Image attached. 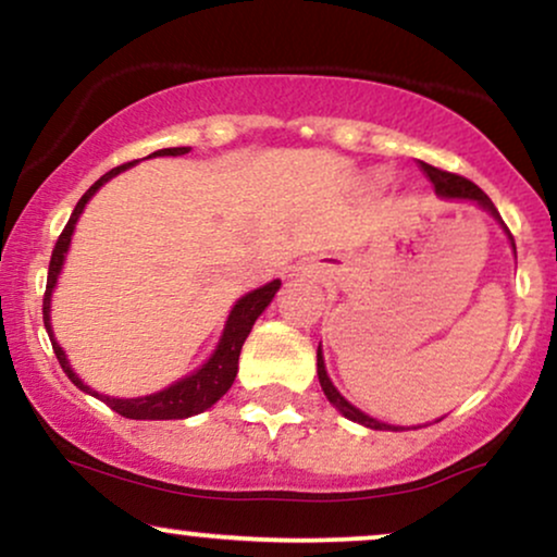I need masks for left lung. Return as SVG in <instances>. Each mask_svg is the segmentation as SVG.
Listing matches in <instances>:
<instances>
[{"label": "left lung", "instance_id": "obj_1", "mask_svg": "<svg viewBox=\"0 0 557 557\" xmlns=\"http://www.w3.org/2000/svg\"><path fill=\"white\" fill-rule=\"evenodd\" d=\"M420 169H422V172H424V176H428V180L433 182V185H435V193L441 195V198L474 200L476 206H480V208H485L487 213H493L495 219L500 221V213H498V208L493 206V200H490L487 195L482 193V189L474 185V182H469L467 176H459V174L443 172V169H437V166H430V163H424V161H420ZM500 224H503V221H500ZM506 232H508V228H506ZM508 237H511V234H508ZM511 245H513V237H511ZM513 250H516V245H513ZM318 381H320V388H323L325 398H329V401L333 404V407H336L338 411H342V414L346 417V420H351V422H359V424H364V428H370V430H401V428H391V424H385V422H377V420H372V417L364 414V411H359L357 407H351V404L346 401V398H344L342 394H338V391H336V385L331 383L329 372H325L323 351H320V346H318Z\"/></svg>", "mask_w": 557, "mask_h": 557}]
</instances>
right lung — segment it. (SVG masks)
I'll return each instance as SVG.
<instances>
[{
  "label": "right lung",
  "mask_w": 557,
  "mask_h": 557,
  "mask_svg": "<svg viewBox=\"0 0 557 557\" xmlns=\"http://www.w3.org/2000/svg\"><path fill=\"white\" fill-rule=\"evenodd\" d=\"M189 150L193 148H161L150 156H185V153H189ZM133 163H137V161H127V163H122V166L111 169V172H107L101 180L94 182V185L88 187V193L77 200L75 211H72L67 226H64L62 234H59L54 252H51V260H49V276H46V292H44V325H46V333H49V338H51V346H54V355L59 359V364H62V370L67 372L70 381L75 383L81 391H85V394L101 398L107 407L114 409L116 414L127 417V420H185V417L200 414V411L213 407V404L219 401V398L224 396L228 388H232L234 377H237V368H239L242 344H245V338L250 336L255 320L260 318V312H263L265 307L271 305V299L276 297L281 281L276 278V281H271V284L260 286V289L245 294V297H242L239 302L232 307V312H228V320H226V329H224V333H221L219 346H215L211 359H208L200 370H195L193 375L182 377V381H176L174 385H169V388L159 391V394L140 396V398H111V396H101L94 388H88V385H85L81 377L72 372L67 357H64V351H62V346L54 342V333H51V323H49L51 292H54V286H57V278H59V271H62V265H64V255H67L72 232H75V224H77V219H81L85 202L94 198L96 189L101 187L103 182H109L111 176L124 172V169L133 166Z\"/></svg>",
  "instance_id": "right-lung-1"
}]
</instances>
